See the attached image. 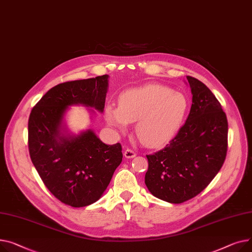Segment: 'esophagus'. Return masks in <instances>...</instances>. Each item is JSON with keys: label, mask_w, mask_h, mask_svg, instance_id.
Listing matches in <instances>:
<instances>
[{"label": "esophagus", "mask_w": 252, "mask_h": 252, "mask_svg": "<svg viewBox=\"0 0 252 252\" xmlns=\"http://www.w3.org/2000/svg\"><path fill=\"white\" fill-rule=\"evenodd\" d=\"M124 156H125V158H134V157L136 156V153H135L134 151L130 150V149H127V150L124 152Z\"/></svg>", "instance_id": "1"}]
</instances>
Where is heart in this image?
<instances>
[{"mask_svg": "<svg viewBox=\"0 0 252 252\" xmlns=\"http://www.w3.org/2000/svg\"><path fill=\"white\" fill-rule=\"evenodd\" d=\"M189 99L183 93L159 84L131 88L119 96L118 108L108 106V124L122 133L136 122L135 133L142 144L157 147L176 135L184 123Z\"/></svg>", "mask_w": 252, "mask_h": 252, "instance_id": "heart-1", "label": "heart"}]
</instances>
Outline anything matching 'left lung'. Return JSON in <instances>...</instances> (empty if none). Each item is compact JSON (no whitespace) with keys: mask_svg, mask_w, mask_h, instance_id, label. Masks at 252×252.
I'll return each mask as SVG.
<instances>
[{"mask_svg":"<svg viewBox=\"0 0 252 252\" xmlns=\"http://www.w3.org/2000/svg\"><path fill=\"white\" fill-rule=\"evenodd\" d=\"M187 80L192 105L185 124L165 149L146 156L147 189L171 203L199 194L223 166L228 147L227 116L220 101L198 79Z\"/></svg>","mask_w":252,"mask_h":252,"instance_id":"obj_1","label":"left lung"}]
</instances>
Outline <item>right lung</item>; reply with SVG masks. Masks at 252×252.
<instances>
[{
	"label": "right lung",
	"mask_w": 252,
	"mask_h": 252,
	"mask_svg": "<svg viewBox=\"0 0 252 252\" xmlns=\"http://www.w3.org/2000/svg\"><path fill=\"white\" fill-rule=\"evenodd\" d=\"M109 75L60 83L33 107L28 120V150L51 193L73 208L98 200L122 161L120 143H103L92 129L68 133L63 119L71 106L102 113Z\"/></svg>",
	"instance_id": "add662e5"
}]
</instances>
